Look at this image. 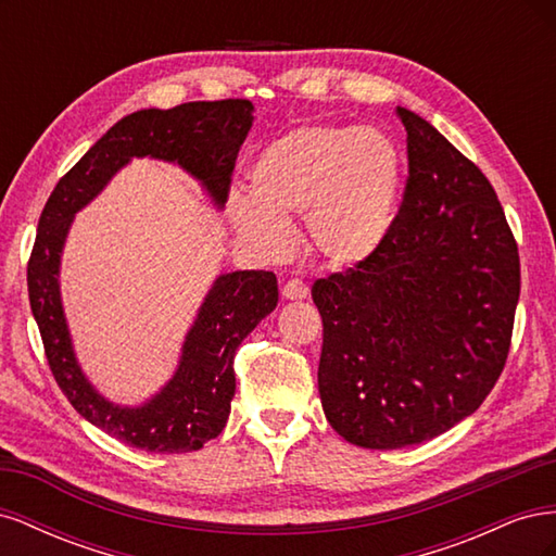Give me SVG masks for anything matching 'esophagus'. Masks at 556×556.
Segmentation results:
<instances>
[{
	"instance_id": "esophagus-1",
	"label": "esophagus",
	"mask_w": 556,
	"mask_h": 556,
	"mask_svg": "<svg viewBox=\"0 0 556 556\" xmlns=\"http://www.w3.org/2000/svg\"><path fill=\"white\" fill-rule=\"evenodd\" d=\"M282 296L288 299V301H301V299H306L308 296V288H306V282H301V280H288L285 282V288H282Z\"/></svg>"
}]
</instances>
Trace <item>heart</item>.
<instances>
[{"label": "heart", "mask_w": 556, "mask_h": 556, "mask_svg": "<svg viewBox=\"0 0 556 556\" xmlns=\"http://www.w3.org/2000/svg\"><path fill=\"white\" fill-rule=\"evenodd\" d=\"M249 192L227 199V220L260 257L292 245V220L323 266L348 271L374 260L396 225L403 157L390 134L306 125L268 141L248 166Z\"/></svg>", "instance_id": "heart-1"}]
</instances>
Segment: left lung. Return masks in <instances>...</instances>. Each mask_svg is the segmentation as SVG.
Segmentation results:
<instances>
[{
  "mask_svg": "<svg viewBox=\"0 0 556 556\" xmlns=\"http://www.w3.org/2000/svg\"><path fill=\"white\" fill-rule=\"evenodd\" d=\"M410 178L374 260L319 278L317 390L352 445L399 450L473 415L508 357L519 255L496 192L425 117L396 106Z\"/></svg>",
  "mask_w": 556,
  "mask_h": 556,
  "instance_id": "1",
  "label": "left lung"
}]
</instances>
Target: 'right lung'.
I'll return each instance as SVG.
<instances>
[{"instance_id": "right-lung-1", "label": "right lung", "mask_w": 556, "mask_h": 556, "mask_svg": "<svg viewBox=\"0 0 556 556\" xmlns=\"http://www.w3.org/2000/svg\"><path fill=\"white\" fill-rule=\"evenodd\" d=\"M252 111L255 106L248 99L134 111L60 178L39 217L27 264V290L50 371L90 425L131 447L164 454L192 452L220 435L237 392L233 355L245 336L278 306V280L271 271L217 276L185 333L174 376L141 403H117L99 392L83 371L64 315L60 268L74 217L134 157L180 166L220 211L233 160L255 121Z\"/></svg>"}]
</instances>
